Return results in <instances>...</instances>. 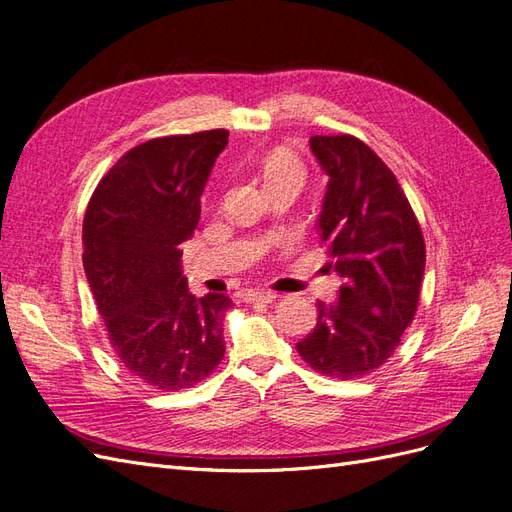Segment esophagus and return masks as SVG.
Returning a JSON list of instances; mask_svg holds the SVG:
<instances>
[{
	"label": "esophagus",
	"mask_w": 512,
	"mask_h": 512,
	"mask_svg": "<svg viewBox=\"0 0 512 512\" xmlns=\"http://www.w3.org/2000/svg\"><path fill=\"white\" fill-rule=\"evenodd\" d=\"M245 303H273L277 299L275 292H269V290H247L243 294Z\"/></svg>",
	"instance_id": "esophagus-1"
}]
</instances>
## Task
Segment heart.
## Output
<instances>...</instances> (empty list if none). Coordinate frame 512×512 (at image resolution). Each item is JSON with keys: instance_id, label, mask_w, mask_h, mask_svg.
Listing matches in <instances>:
<instances>
[{"instance_id": "b5f03b06", "label": "heart", "mask_w": 512, "mask_h": 512, "mask_svg": "<svg viewBox=\"0 0 512 512\" xmlns=\"http://www.w3.org/2000/svg\"><path fill=\"white\" fill-rule=\"evenodd\" d=\"M262 170H265V177L269 183H273L275 179H282L288 175H297L301 177V166L299 162L294 160L292 156L284 151H275L271 156L265 158V164H262Z\"/></svg>"}]
</instances>
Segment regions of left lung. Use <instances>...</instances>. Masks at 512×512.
Listing matches in <instances>:
<instances>
[{"instance_id": "1", "label": "left lung", "mask_w": 512, "mask_h": 512, "mask_svg": "<svg viewBox=\"0 0 512 512\" xmlns=\"http://www.w3.org/2000/svg\"><path fill=\"white\" fill-rule=\"evenodd\" d=\"M309 147L329 175L316 226L342 286L335 303L318 301L297 350L324 376L361 378L386 363L416 314L423 232L393 170L359 138L312 136Z\"/></svg>"}]
</instances>
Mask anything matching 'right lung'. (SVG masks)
<instances>
[{
  "mask_svg": "<svg viewBox=\"0 0 512 512\" xmlns=\"http://www.w3.org/2000/svg\"><path fill=\"white\" fill-rule=\"evenodd\" d=\"M226 145V130L136 145L85 211L83 267L104 329L119 361L153 389H190L224 359L232 301L218 292L194 297L181 243L194 235L200 196Z\"/></svg>",
  "mask_w": 512,
  "mask_h": 512,
  "instance_id": "right-lung-1",
  "label": "right lung"
}]
</instances>
